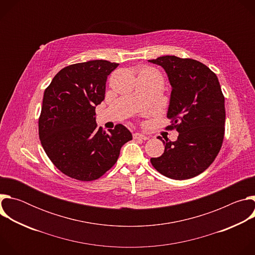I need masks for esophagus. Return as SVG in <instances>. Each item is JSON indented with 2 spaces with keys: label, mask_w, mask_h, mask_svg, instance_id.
<instances>
[{
  "label": "esophagus",
  "mask_w": 255,
  "mask_h": 255,
  "mask_svg": "<svg viewBox=\"0 0 255 255\" xmlns=\"http://www.w3.org/2000/svg\"><path fill=\"white\" fill-rule=\"evenodd\" d=\"M133 138L134 139H141V140H147L148 139L147 136H145V135H143L141 133H134L133 134Z\"/></svg>",
  "instance_id": "obj_1"
}]
</instances>
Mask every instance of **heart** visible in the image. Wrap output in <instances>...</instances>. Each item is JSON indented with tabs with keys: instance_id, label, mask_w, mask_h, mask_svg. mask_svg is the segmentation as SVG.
I'll return each mask as SVG.
<instances>
[{
	"instance_id": "1",
	"label": "heart",
	"mask_w": 255,
	"mask_h": 255,
	"mask_svg": "<svg viewBox=\"0 0 255 255\" xmlns=\"http://www.w3.org/2000/svg\"><path fill=\"white\" fill-rule=\"evenodd\" d=\"M145 71H151V70H145Z\"/></svg>"
}]
</instances>
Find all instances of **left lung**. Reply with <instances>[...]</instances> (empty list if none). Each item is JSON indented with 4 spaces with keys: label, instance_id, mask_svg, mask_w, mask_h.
<instances>
[{
    "label": "left lung",
    "instance_id": "left-lung-1",
    "mask_svg": "<svg viewBox=\"0 0 255 255\" xmlns=\"http://www.w3.org/2000/svg\"><path fill=\"white\" fill-rule=\"evenodd\" d=\"M161 65L171 85L167 130L176 141H163L164 152L153 167L172 179H188L206 170L219 153L225 133V98L219 81L204 63L174 55L149 60Z\"/></svg>",
    "mask_w": 255,
    "mask_h": 255
}]
</instances>
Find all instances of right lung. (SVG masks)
Masks as SVG:
<instances>
[{"mask_svg": "<svg viewBox=\"0 0 255 255\" xmlns=\"http://www.w3.org/2000/svg\"><path fill=\"white\" fill-rule=\"evenodd\" d=\"M118 65L108 60L70 64L57 72L44 91L40 142L56 168L71 178L98 179L132 140L131 132L121 124L109 133L96 124V106L105 99L107 78Z\"/></svg>", "mask_w": 255, "mask_h": 255, "instance_id": "1", "label": "right lung"}]
</instances>
